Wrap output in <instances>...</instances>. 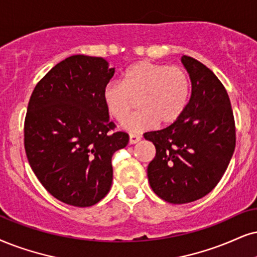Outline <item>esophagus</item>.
Wrapping results in <instances>:
<instances>
[{
    "instance_id": "obj_1",
    "label": "esophagus",
    "mask_w": 257,
    "mask_h": 257,
    "mask_svg": "<svg viewBox=\"0 0 257 257\" xmlns=\"http://www.w3.org/2000/svg\"><path fill=\"white\" fill-rule=\"evenodd\" d=\"M141 140V135L138 134V133H131L129 134V144L131 145H135Z\"/></svg>"
}]
</instances>
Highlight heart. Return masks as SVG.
Returning <instances> with one entry per match:
<instances>
[{"label": "heart", "instance_id": "obj_1", "mask_svg": "<svg viewBox=\"0 0 257 257\" xmlns=\"http://www.w3.org/2000/svg\"><path fill=\"white\" fill-rule=\"evenodd\" d=\"M190 90V78L183 67L144 60L122 74L121 84H106L103 100L109 115L123 122L138 99L141 109L133 113L123 126L140 132L157 122L166 125L177 121L186 108Z\"/></svg>", "mask_w": 257, "mask_h": 257}]
</instances>
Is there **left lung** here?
<instances>
[{"instance_id": "obj_1", "label": "left lung", "mask_w": 257, "mask_h": 257, "mask_svg": "<svg viewBox=\"0 0 257 257\" xmlns=\"http://www.w3.org/2000/svg\"><path fill=\"white\" fill-rule=\"evenodd\" d=\"M192 93L181 116L167 128L144 134L155 146L147 168L152 190L171 204H186L210 193L235 151L236 126L225 87L209 67L181 58Z\"/></svg>"}]
</instances>
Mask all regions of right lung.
<instances>
[{
    "instance_id": "right-lung-1",
    "label": "right lung",
    "mask_w": 257,
    "mask_h": 257,
    "mask_svg": "<svg viewBox=\"0 0 257 257\" xmlns=\"http://www.w3.org/2000/svg\"><path fill=\"white\" fill-rule=\"evenodd\" d=\"M115 69L100 57L71 56L34 87L25 118V151L42 186L72 206H92L108 194L111 158L129 135L116 132L103 100Z\"/></svg>"
}]
</instances>
